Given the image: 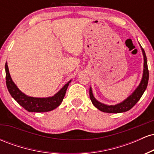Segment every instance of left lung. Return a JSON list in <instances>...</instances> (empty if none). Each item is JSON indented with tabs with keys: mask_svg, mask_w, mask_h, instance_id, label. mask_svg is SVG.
Segmentation results:
<instances>
[{
	"mask_svg": "<svg viewBox=\"0 0 154 154\" xmlns=\"http://www.w3.org/2000/svg\"><path fill=\"white\" fill-rule=\"evenodd\" d=\"M142 50L143 55V77L141 79L139 85L136 88V89L133 91V93L131 95H129L126 99H125L121 103H119L115 105H106L103 103H100L98 100L95 99V98L93 95V91H92L91 87L90 88V98L93 103V105L100 111L106 113H122L128 111L131 109L137 101L140 99L141 96L144 93L147 88L148 82V77H149V72L148 69V63H147V58H146V53L141 45H140Z\"/></svg>",
	"mask_w": 154,
	"mask_h": 154,
	"instance_id": "obj_1",
	"label": "left lung"
}]
</instances>
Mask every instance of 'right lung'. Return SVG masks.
I'll return each mask as SVG.
<instances>
[{
    "label": "right lung",
    "instance_id": "1",
    "mask_svg": "<svg viewBox=\"0 0 154 154\" xmlns=\"http://www.w3.org/2000/svg\"><path fill=\"white\" fill-rule=\"evenodd\" d=\"M5 70L6 86L11 95L19 105L29 112H47L56 109L62 102L66 94L67 88L72 81V79L69 81L59 91H58L53 96L47 98H35L28 96L17 88L11 77L7 62L5 65Z\"/></svg>",
    "mask_w": 154,
    "mask_h": 154
}]
</instances>
